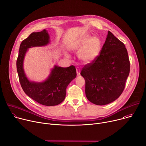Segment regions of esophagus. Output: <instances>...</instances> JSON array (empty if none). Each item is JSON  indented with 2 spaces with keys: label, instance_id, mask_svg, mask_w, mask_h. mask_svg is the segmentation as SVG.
<instances>
[{
  "label": "esophagus",
  "instance_id": "esophagus-1",
  "mask_svg": "<svg viewBox=\"0 0 146 146\" xmlns=\"http://www.w3.org/2000/svg\"><path fill=\"white\" fill-rule=\"evenodd\" d=\"M76 73H77V76L80 74V70L79 67H76Z\"/></svg>",
  "mask_w": 146,
  "mask_h": 146
}]
</instances>
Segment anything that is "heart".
Here are the masks:
<instances>
[{"instance_id":"1","label":"heart","mask_w":146,"mask_h":146,"mask_svg":"<svg viewBox=\"0 0 146 146\" xmlns=\"http://www.w3.org/2000/svg\"><path fill=\"white\" fill-rule=\"evenodd\" d=\"M101 42L98 37L86 36L77 41L74 45V50L79 53L80 59L90 62L98 56L101 50Z\"/></svg>"}]
</instances>
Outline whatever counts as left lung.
<instances>
[{
	"mask_svg": "<svg viewBox=\"0 0 146 146\" xmlns=\"http://www.w3.org/2000/svg\"><path fill=\"white\" fill-rule=\"evenodd\" d=\"M130 63L124 44L109 31L100 54L86 64L80 74L86 82V96L97 105L110 103L123 93Z\"/></svg>",
	"mask_w": 146,
	"mask_h": 146,
	"instance_id": "1",
	"label": "left lung"
}]
</instances>
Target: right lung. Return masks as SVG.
Wrapping results in <instances>:
<instances>
[{
	"mask_svg": "<svg viewBox=\"0 0 146 146\" xmlns=\"http://www.w3.org/2000/svg\"><path fill=\"white\" fill-rule=\"evenodd\" d=\"M49 36L46 30L33 32L23 40L19 47L16 68L19 82L24 92L31 99L42 105L52 106L59 104L66 97L67 86L76 77L74 66L68 67L54 66L48 78L42 83L29 81L23 68V62L28 48L46 45Z\"/></svg>",
	"mask_w": 146,
	"mask_h": 146,
	"instance_id": "1",
	"label": "right lung"
}]
</instances>
